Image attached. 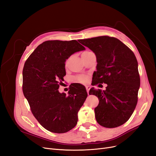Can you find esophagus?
<instances>
[{
    "mask_svg": "<svg viewBox=\"0 0 156 156\" xmlns=\"http://www.w3.org/2000/svg\"><path fill=\"white\" fill-rule=\"evenodd\" d=\"M86 89H87V91L88 94H89V90H90V86L87 85V86H86Z\"/></svg>",
    "mask_w": 156,
    "mask_h": 156,
    "instance_id": "34e87169",
    "label": "esophagus"
}]
</instances>
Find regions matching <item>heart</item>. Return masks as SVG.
<instances>
[{"label":"heart","instance_id":"obj_1","mask_svg":"<svg viewBox=\"0 0 156 156\" xmlns=\"http://www.w3.org/2000/svg\"><path fill=\"white\" fill-rule=\"evenodd\" d=\"M88 52H84V53L83 54H86V53H88ZM75 80H76L77 81H79V82H81V83H84L86 81H87V77L85 76V75H79V76H77L76 77V79H75Z\"/></svg>","mask_w":156,"mask_h":156}]
</instances>
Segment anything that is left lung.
<instances>
[{
    "label": "left lung",
    "instance_id": "1",
    "mask_svg": "<svg viewBox=\"0 0 156 156\" xmlns=\"http://www.w3.org/2000/svg\"><path fill=\"white\" fill-rule=\"evenodd\" d=\"M78 41L96 56L92 85L107 84L105 90L92 87L89 91L90 95L96 96L100 100L94 108L98 123L108 128L124 124L135 110L140 87L138 62L134 53L115 37L105 36Z\"/></svg>",
    "mask_w": 156,
    "mask_h": 156
}]
</instances>
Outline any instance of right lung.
Wrapping results in <instances>:
<instances>
[{"mask_svg":"<svg viewBox=\"0 0 156 156\" xmlns=\"http://www.w3.org/2000/svg\"><path fill=\"white\" fill-rule=\"evenodd\" d=\"M85 50L76 40L46 41L37 47L25 63L23 92L32 114L45 129L63 133L73 129L77 114L87 98L86 88L70 87L68 95L60 93L69 56Z\"/></svg>","mask_w":156,"mask_h":156,"instance_id":"right-lung-1","label":"right lung"}]
</instances>
